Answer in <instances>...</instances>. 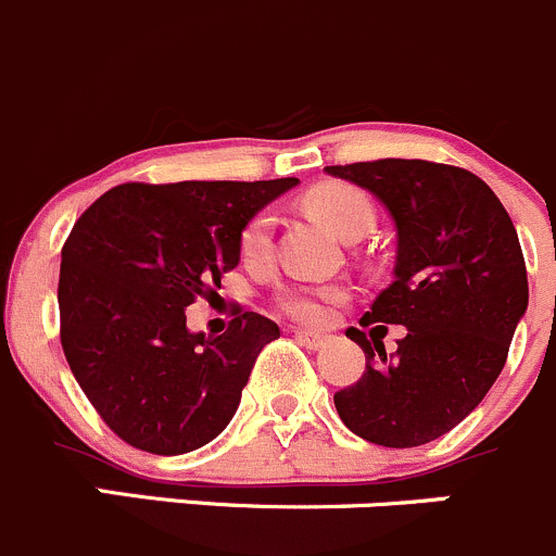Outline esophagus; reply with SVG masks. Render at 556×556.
Wrapping results in <instances>:
<instances>
[{"label":"esophagus","instance_id":"1","mask_svg":"<svg viewBox=\"0 0 556 556\" xmlns=\"http://www.w3.org/2000/svg\"><path fill=\"white\" fill-rule=\"evenodd\" d=\"M295 341H299L301 346H306V350H323V346L328 344V336L306 333V330H299V333H295Z\"/></svg>","mask_w":556,"mask_h":556}]
</instances>
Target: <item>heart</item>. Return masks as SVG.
Instances as JSON below:
<instances>
[{
  "instance_id": "1",
  "label": "heart",
  "mask_w": 556,
  "mask_h": 556,
  "mask_svg": "<svg viewBox=\"0 0 556 556\" xmlns=\"http://www.w3.org/2000/svg\"><path fill=\"white\" fill-rule=\"evenodd\" d=\"M304 206L314 217L325 223L341 239L368 233L374 226V206L361 188L350 182H319L304 193ZM274 217L257 212L244 223L239 250L244 257H263L271 250ZM336 290L288 288L279 293V309L299 323H323L328 317V304L336 299Z\"/></svg>"
}]
</instances>
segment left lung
<instances>
[{"label": "left lung", "instance_id": "left-lung-1", "mask_svg": "<svg viewBox=\"0 0 556 556\" xmlns=\"http://www.w3.org/2000/svg\"><path fill=\"white\" fill-rule=\"evenodd\" d=\"M325 172L371 190L395 220V282L361 323L406 328L390 357L363 330H346L366 371L336 392V412L371 444L422 446L463 422L506 366L527 309L517 228L490 185L459 166L379 159Z\"/></svg>", "mask_w": 556, "mask_h": 556}]
</instances>
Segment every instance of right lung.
<instances>
[{"instance_id":"1","label":"right lung","mask_w":556,"mask_h":556,"mask_svg":"<svg viewBox=\"0 0 556 556\" xmlns=\"http://www.w3.org/2000/svg\"><path fill=\"white\" fill-rule=\"evenodd\" d=\"M295 182H123L77 217L61 247V346L117 439L185 454L231 422L277 323L239 312L226 333L204 336L185 309L217 295L244 223Z\"/></svg>"}]
</instances>
